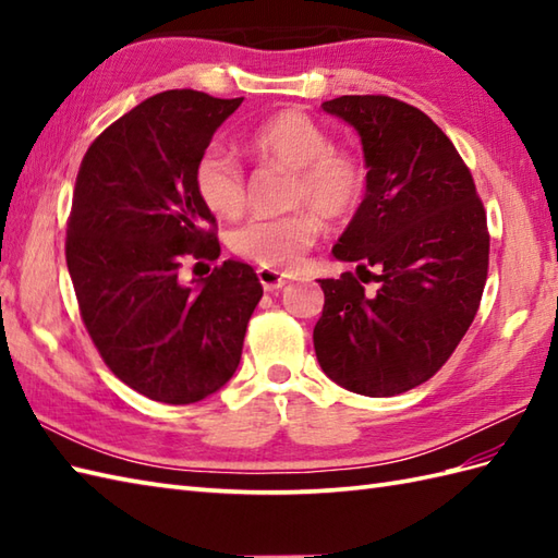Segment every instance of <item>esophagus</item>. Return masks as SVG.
<instances>
[{"label":"esophagus","mask_w":558,"mask_h":558,"mask_svg":"<svg viewBox=\"0 0 558 558\" xmlns=\"http://www.w3.org/2000/svg\"><path fill=\"white\" fill-rule=\"evenodd\" d=\"M256 272H258V280H260V286H264V290H266V292L280 290V288L286 286V282H288V278L282 276V272H278V270H270V268H258Z\"/></svg>","instance_id":"obj_1"}]
</instances>
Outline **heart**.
<instances>
[{"label":"heart","mask_w":558,"mask_h":558,"mask_svg":"<svg viewBox=\"0 0 558 558\" xmlns=\"http://www.w3.org/2000/svg\"><path fill=\"white\" fill-rule=\"evenodd\" d=\"M246 148L264 165L290 172L286 216L254 218L230 234V248L270 270H292L322 234V220L340 222L360 208L369 184L364 160L333 148L326 129L304 112H280L248 134ZM196 194L210 213L236 218L246 204L242 162L220 144L201 153L194 168Z\"/></svg>","instance_id":"heart-1"}]
</instances>
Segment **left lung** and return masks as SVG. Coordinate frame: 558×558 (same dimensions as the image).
<instances>
[{"instance_id":"1","label":"left lung","mask_w":558,"mask_h":558,"mask_svg":"<svg viewBox=\"0 0 558 558\" xmlns=\"http://www.w3.org/2000/svg\"><path fill=\"white\" fill-rule=\"evenodd\" d=\"M322 108L357 129L369 184L333 246L357 272L318 280L316 360L352 393L398 396L429 381L475 322L489 270L487 213L470 168L422 110L388 96H340Z\"/></svg>"}]
</instances>
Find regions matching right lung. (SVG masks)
Segmentation results:
<instances>
[{"mask_svg":"<svg viewBox=\"0 0 558 558\" xmlns=\"http://www.w3.org/2000/svg\"><path fill=\"white\" fill-rule=\"evenodd\" d=\"M242 100L158 93L105 129L76 174L66 266L81 322L120 381L168 405L230 381L264 298L242 260H222L196 288L182 282L184 264L220 256L194 168Z\"/></svg>","mask_w":558,"mask_h":558,"instance_id":"right-lung-1","label":"right lung"}]
</instances>
